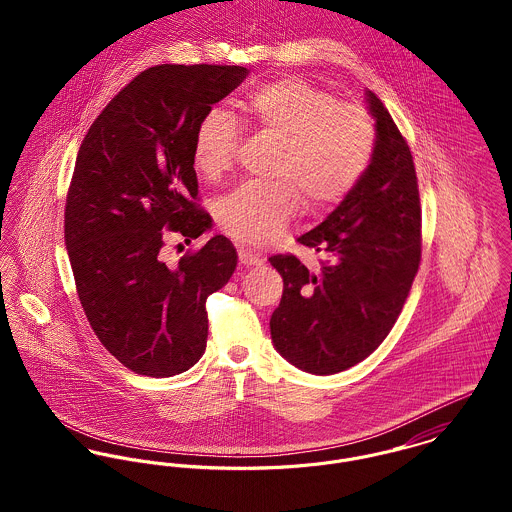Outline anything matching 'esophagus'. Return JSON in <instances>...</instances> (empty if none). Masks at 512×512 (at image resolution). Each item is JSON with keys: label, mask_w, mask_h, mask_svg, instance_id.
I'll return each mask as SVG.
<instances>
[{"label": "esophagus", "mask_w": 512, "mask_h": 512, "mask_svg": "<svg viewBox=\"0 0 512 512\" xmlns=\"http://www.w3.org/2000/svg\"><path fill=\"white\" fill-rule=\"evenodd\" d=\"M238 260H240L242 266H260L262 264L260 256H256V254H252L250 250H244V248L238 250Z\"/></svg>", "instance_id": "34e87169"}]
</instances>
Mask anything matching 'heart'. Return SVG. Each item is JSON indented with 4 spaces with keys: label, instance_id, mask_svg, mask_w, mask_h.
Returning a JSON list of instances; mask_svg holds the SVG:
<instances>
[{
    "label": "heart",
    "instance_id": "obj_1",
    "mask_svg": "<svg viewBox=\"0 0 512 512\" xmlns=\"http://www.w3.org/2000/svg\"><path fill=\"white\" fill-rule=\"evenodd\" d=\"M242 112L254 132L278 142L274 185L248 183L215 207L220 230L232 240L262 246L299 213H325L345 201L374 159L376 126L363 106L341 100L301 78H280L252 90ZM242 128L228 112L213 108L197 124L193 167L207 179L222 177L234 161Z\"/></svg>",
    "mask_w": 512,
    "mask_h": 512
}]
</instances>
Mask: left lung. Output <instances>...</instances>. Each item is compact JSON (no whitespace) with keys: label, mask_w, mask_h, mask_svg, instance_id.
I'll return each instance as SVG.
<instances>
[{"label":"left lung","mask_w":512,"mask_h":512,"mask_svg":"<svg viewBox=\"0 0 512 512\" xmlns=\"http://www.w3.org/2000/svg\"><path fill=\"white\" fill-rule=\"evenodd\" d=\"M376 151L363 181L299 244L323 254L311 272L293 254L270 264L284 278L272 313L276 351L311 374L365 361L394 327L422 258L418 177L410 147L380 98L366 90Z\"/></svg>","instance_id":"obj_1"}]
</instances>
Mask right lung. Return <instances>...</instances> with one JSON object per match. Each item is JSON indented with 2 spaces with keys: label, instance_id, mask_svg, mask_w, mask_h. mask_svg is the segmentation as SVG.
<instances>
[{
  "label": "right lung",
  "instance_id": "right-lung-1",
  "mask_svg": "<svg viewBox=\"0 0 512 512\" xmlns=\"http://www.w3.org/2000/svg\"><path fill=\"white\" fill-rule=\"evenodd\" d=\"M248 71L157 65L124 86L82 140L65 207L76 293L100 343L136 374L165 378L207 347V297L236 270L217 234L167 264V232L187 242L211 228L199 209L193 138L199 120Z\"/></svg>",
  "mask_w": 512,
  "mask_h": 512
}]
</instances>
